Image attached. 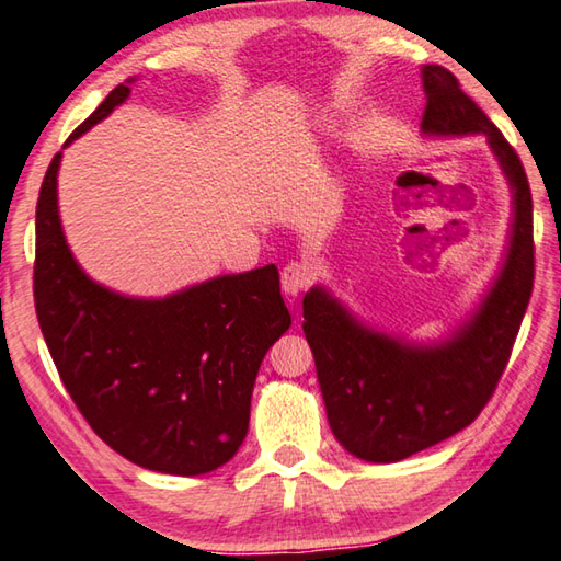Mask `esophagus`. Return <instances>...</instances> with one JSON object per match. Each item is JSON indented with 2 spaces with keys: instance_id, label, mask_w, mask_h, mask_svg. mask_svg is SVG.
<instances>
[{
  "instance_id": "obj_1",
  "label": "esophagus",
  "mask_w": 561,
  "mask_h": 561,
  "mask_svg": "<svg viewBox=\"0 0 561 561\" xmlns=\"http://www.w3.org/2000/svg\"><path fill=\"white\" fill-rule=\"evenodd\" d=\"M313 279V270L307 262H289L282 270V289L287 297H299Z\"/></svg>"
}]
</instances>
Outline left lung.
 Instances as JSON below:
<instances>
[{
	"label": "left lung",
	"mask_w": 561,
	"mask_h": 561,
	"mask_svg": "<svg viewBox=\"0 0 561 561\" xmlns=\"http://www.w3.org/2000/svg\"><path fill=\"white\" fill-rule=\"evenodd\" d=\"M424 137L483 135L513 196L503 264L478 307L439 341H412L363 323L316 284L304 297L325 416L348 454L394 463L466 430L495 392L533 294V193L523 161L451 70L422 66Z\"/></svg>",
	"instance_id": "left-lung-1"
}]
</instances>
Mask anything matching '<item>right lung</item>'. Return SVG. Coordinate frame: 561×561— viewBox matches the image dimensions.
<instances>
[{"mask_svg": "<svg viewBox=\"0 0 561 561\" xmlns=\"http://www.w3.org/2000/svg\"><path fill=\"white\" fill-rule=\"evenodd\" d=\"M127 98V85L112 90L64 149ZM60 157L38 191L34 262L36 316L60 380L127 461L171 476L216 471L245 442L262 358L291 325L279 272L267 264L220 274L161 299L103 287L76 262L60 226Z\"/></svg>", "mask_w": 561, "mask_h": 561, "instance_id": "right-lung-1", "label": "right lung"}]
</instances>
